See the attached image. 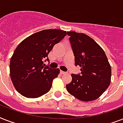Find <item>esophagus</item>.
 <instances>
[{"mask_svg":"<svg viewBox=\"0 0 123 123\" xmlns=\"http://www.w3.org/2000/svg\"><path fill=\"white\" fill-rule=\"evenodd\" d=\"M60 73H61V75H64V74H66V72H64V71H60Z\"/></svg>","mask_w":123,"mask_h":123,"instance_id":"esophagus-1","label":"esophagus"}]
</instances>
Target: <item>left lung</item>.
Instances as JSON below:
<instances>
[{
  "label": "left lung",
  "instance_id": "1",
  "mask_svg": "<svg viewBox=\"0 0 123 123\" xmlns=\"http://www.w3.org/2000/svg\"><path fill=\"white\" fill-rule=\"evenodd\" d=\"M75 56V66L81 73L71 74L72 81L66 85L69 94L83 101L95 100L109 87L111 67L104 50L93 39L84 33L67 32Z\"/></svg>",
  "mask_w": 123,
  "mask_h": 123
}]
</instances>
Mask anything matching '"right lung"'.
<instances>
[{
    "label": "right lung",
    "mask_w": 123,
    "mask_h": 123,
    "mask_svg": "<svg viewBox=\"0 0 123 123\" xmlns=\"http://www.w3.org/2000/svg\"><path fill=\"white\" fill-rule=\"evenodd\" d=\"M66 36L59 29L43 30L23 40L10 61L11 79L16 90L26 98H36L47 93L59 74V68L44 66L55 44Z\"/></svg>",
    "instance_id": "1"
}]
</instances>
